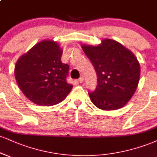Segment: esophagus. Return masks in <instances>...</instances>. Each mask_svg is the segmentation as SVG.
<instances>
[{
  "label": "esophagus",
  "instance_id": "1",
  "mask_svg": "<svg viewBox=\"0 0 157 157\" xmlns=\"http://www.w3.org/2000/svg\"><path fill=\"white\" fill-rule=\"evenodd\" d=\"M78 81H79V82H80V83H82V82H83V81H84V77L82 76H82H80V78H79Z\"/></svg>",
  "mask_w": 157,
  "mask_h": 157
}]
</instances>
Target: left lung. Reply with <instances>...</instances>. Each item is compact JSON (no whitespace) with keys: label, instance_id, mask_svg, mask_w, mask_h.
<instances>
[{"label":"left lung","instance_id":"8db88e82","mask_svg":"<svg viewBox=\"0 0 157 157\" xmlns=\"http://www.w3.org/2000/svg\"><path fill=\"white\" fill-rule=\"evenodd\" d=\"M97 75V86L89 92L98 108L115 110L124 107L137 88L140 67L132 52L118 41L104 39L97 46L82 44Z\"/></svg>","mask_w":157,"mask_h":157}]
</instances>
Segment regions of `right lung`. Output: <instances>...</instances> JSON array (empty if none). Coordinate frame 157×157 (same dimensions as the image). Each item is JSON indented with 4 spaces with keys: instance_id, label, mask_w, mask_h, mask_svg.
<instances>
[{
    "instance_id": "add662e5",
    "label": "right lung",
    "mask_w": 157,
    "mask_h": 157,
    "mask_svg": "<svg viewBox=\"0 0 157 157\" xmlns=\"http://www.w3.org/2000/svg\"><path fill=\"white\" fill-rule=\"evenodd\" d=\"M62 53L58 43L44 40L17 61L14 75L18 86L36 105H57L71 91L73 86L67 81L69 67L61 62Z\"/></svg>"
}]
</instances>
